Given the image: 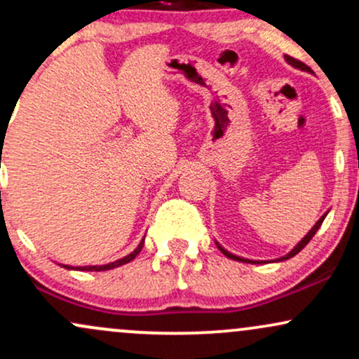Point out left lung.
<instances>
[{
  "label": "left lung",
  "instance_id": "8db88e82",
  "mask_svg": "<svg viewBox=\"0 0 359 359\" xmlns=\"http://www.w3.org/2000/svg\"><path fill=\"white\" fill-rule=\"evenodd\" d=\"M285 59H287V62H288V64H292V65H294V67H297V69H302V71H307V72H312V69H311V67H309V65H306V64H302V62H300V60H297V59H294V57H288V55H287V57H285ZM324 217H325V214H324V216H323V217H320V219H319V221H317V222H316V224H314V228H312V229H311V231H309V233L306 234V236H304V238H302V241H300V243H299V245H297V246H295V248L290 251V253H288V255H285V257H282V258H280V262H282V259H288V258L295 257V255H297L300 250H302V248H306V245H307V243L312 240V236H314V234L317 233V229H319V228H320V224H323ZM217 248H219V250L222 251V255H226V257H228V258H231V259H238V262H245V263H258V262H251V259H245V258H240V257H236V255H233V253H229V251H226L224 248H222V246H221V245H217Z\"/></svg>",
  "mask_w": 359,
  "mask_h": 359
}]
</instances>
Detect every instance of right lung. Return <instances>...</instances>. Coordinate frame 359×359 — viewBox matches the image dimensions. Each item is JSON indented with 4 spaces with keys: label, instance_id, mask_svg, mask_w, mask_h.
Returning <instances> with one entry per match:
<instances>
[{
    "label": "right lung",
    "instance_id": "right-lung-1",
    "mask_svg": "<svg viewBox=\"0 0 359 359\" xmlns=\"http://www.w3.org/2000/svg\"><path fill=\"white\" fill-rule=\"evenodd\" d=\"M143 243H145V240H142V243H140V245H138V248L135 250L133 253L126 255L125 258L116 259V262H113V263H108V265H101V266H77V269H74V266H69V265H62V266H65V269H69V270H72V269H74V270H86V271H104V270L116 269V266L125 265V263H130L131 259L137 258V255H138L140 251H142V248H143Z\"/></svg>",
    "mask_w": 359,
    "mask_h": 359
}]
</instances>
